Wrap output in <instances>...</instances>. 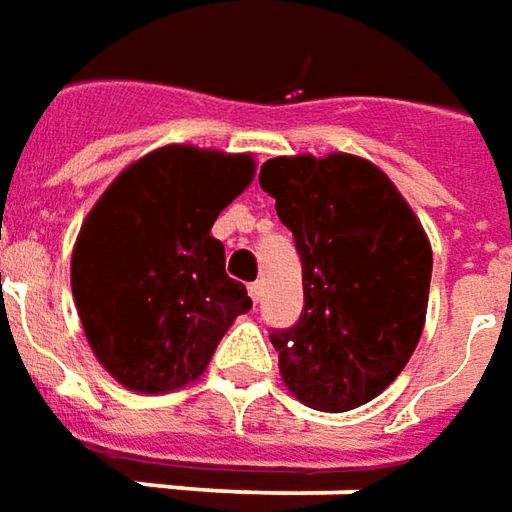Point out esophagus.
<instances>
[{
  "label": "esophagus",
  "mask_w": 512,
  "mask_h": 512,
  "mask_svg": "<svg viewBox=\"0 0 512 512\" xmlns=\"http://www.w3.org/2000/svg\"><path fill=\"white\" fill-rule=\"evenodd\" d=\"M249 297H252L255 302H260V297H263V283L249 285Z\"/></svg>",
  "instance_id": "obj_1"
}]
</instances>
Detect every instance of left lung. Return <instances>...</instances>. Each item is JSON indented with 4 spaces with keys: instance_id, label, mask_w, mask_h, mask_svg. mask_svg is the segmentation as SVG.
Here are the masks:
<instances>
[{
    "instance_id": "1",
    "label": "left lung",
    "mask_w": 512,
    "mask_h": 512,
    "mask_svg": "<svg viewBox=\"0 0 512 512\" xmlns=\"http://www.w3.org/2000/svg\"><path fill=\"white\" fill-rule=\"evenodd\" d=\"M260 187L302 263L300 319L269 333L285 387L319 412L373 401L423 333L426 232L395 184L358 156H277L260 168Z\"/></svg>"
}]
</instances>
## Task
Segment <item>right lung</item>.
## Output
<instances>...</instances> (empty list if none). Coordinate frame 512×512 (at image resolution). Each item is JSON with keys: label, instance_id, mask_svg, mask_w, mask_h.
Wrapping results in <instances>:
<instances>
[{"label": "right lung", "instance_id": "1", "mask_svg": "<svg viewBox=\"0 0 512 512\" xmlns=\"http://www.w3.org/2000/svg\"><path fill=\"white\" fill-rule=\"evenodd\" d=\"M252 173L249 156L168 145L125 168L83 221L72 297L97 361L123 387L154 395L196 381L252 308L210 235Z\"/></svg>", "mask_w": 512, "mask_h": 512}]
</instances>
